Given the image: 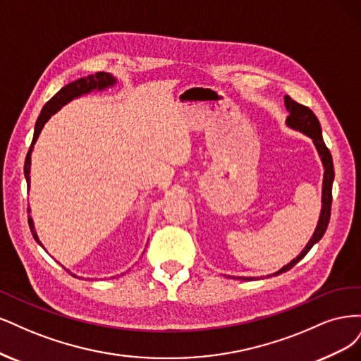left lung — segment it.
<instances>
[{
  "label": "left lung",
  "mask_w": 361,
  "mask_h": 361,
  "mask_svg": "<svg viewBox=\"0 0 361 361\" xmlns=\"http://www.w3.org/2000/svg\"><path fill=\"white\" fill-rule=\"evenodd\" d=\"M285 108L288 111V117L285 124L289 127V129L297 130L300 133H303L306 136H309L312 139L313 145H315L318 156L321 159V164L324 168V176H322V195H321V213H319V219L315 231H313V235L310 237V240L307 241L306 247L301 250L297 257L288 262L286 265H283L281 270H277L276 273L267 274V277L271 276H279L281 273H285L288 270L293 269V267L303 259L307 252L315 246V244L322 238V235L327 231L329 222H330V212H331V188H333V180H334V168H333V159L329 148L325 147L324 139H322V130H321V124L317 118V115L313 114L309 108L303 106V104L297 103L295 100L290 99L289 96H285ZM261 277H237L240 281H259ZM235 279V277H234Z\"/></svg>",
  "instance_id": "obj_1"
}]
</instances>
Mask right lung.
Listing matches in <instances>:
<instances>
[{"mask_svg":"<svg viewBox=\"0 0 361 361\" xmlns=\"http://www.w3.org/2000/svg\"><path fill=\"white\" fill-rule=\"evenodd\" d=\"M117 78H115L114 75L108 73V72H99L96 75H88L85 78H80V79H76L73 80V82L64 85L60 91L56 92V94L44 104L39 118L36 121V127H34V136H32V142H31V147H30V151L27 154V159H25V166H24V173H25V180H27V185L30 189V172H31V154H32V149H34V145H36L37 139H39V135L40 132L43 130L44 124L49 121V118L52 117L54 114H56L58 111H60L64 104L71 103L72 100L75 99H79L82 96H87L90 94V92L92 91H104L108 88H112L117 85ZM28 213H31V208H28ZM28 225H30V229H31V234L34 237V240H36L40 246L43 247V244L40 243L39 240V235L36 232V226H34V222H32V217L28 216ZM44 249V247H43Z\"/></svg>","mask_w":361,"mask_h":361,"instance_id":"add662e5","label":"right lung"}]
</instances>
